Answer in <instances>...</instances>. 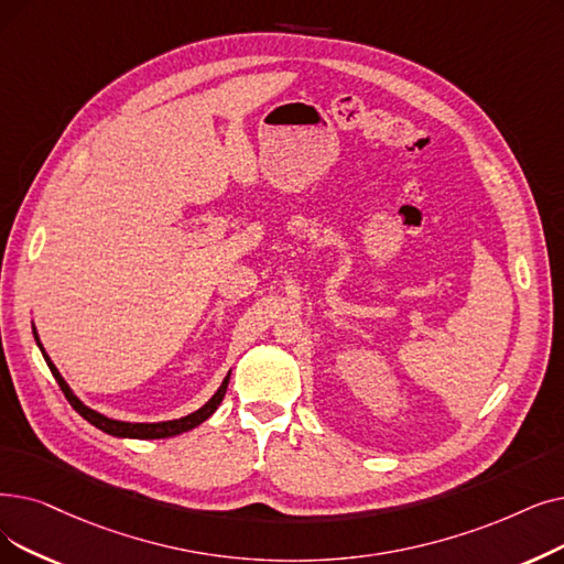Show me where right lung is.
Masks as SVG:
<instances>
[{"mask_svg":"<svg viewBox=\"0 0 564 564\" xmlns=\"http://www.w3.org/2000/svg\"><path fill=\"white\" fill-rule=\"evenodd\" d=\"M34 338L39 340V336H36V332H34ZM39 348H41V343H39ZM41 352H43V348H41ZM43 357H45V361H47V366H51V371H53V376H55V380H57V384L62 387V391H64V397H66V401L73 405V410H76L78 414H83V417L91 424V426H96V429H101L104 433H110V435H117V437H138V440H156V437H173V435H180V433H184V431H191V429H195L198 424H203L207 417H212L214 414V410L221 405V401H224V397H226V389H228V380H230V376H226V380H224V384L218 387V391L216 394L200 408V410H195V412H191V414H186V417H182V420H173V422H159V424H131V422H117V420H108V417H104L101 412H96V410H91V408H87L76 394H73L70 391V387L64 382V378L59 376V371L55 369V364L51 361V357H47L45 352H43Z\"/></svg>","mask_w":564,"mask_h":564,"instance_id":"add662e5","label":"right lung"}]
</instances>
